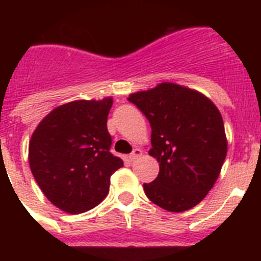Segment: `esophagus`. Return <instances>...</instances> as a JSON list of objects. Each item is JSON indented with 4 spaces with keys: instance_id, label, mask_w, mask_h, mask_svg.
Segmentation results:
<instances>
[{
    "instance_id": "esophagus-1",
    "label": "esophagus",
    "mask_w": 261,
    "mask_h": 261,
    "mask_svg": "<svg viewBox=\"0 0 261 261\" xmlns=\"http://www.w3.org/2000/svg\"><path fill=\"white\" fill-rule=\"evenodd\" d=\"M141 154H142L141 149H138V147H136V149H133L132 153L129 154V159H130V161H136V159H137L138 156L141 155Z\"/></svg>"
}]
</instances>
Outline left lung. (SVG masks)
<instances>
[{
  "label": "left lung",
  "mask_w": 261,
  "mask_h": 261,
  "mask_svg": "<svg viewBox=\"0 0 261 261\" xmlns=\"http://www.w3.org/2000/svg\"><path fill=\"white\" fill-rule=\"evenodd\" d=\"M151 126L150 155L159 174L144 183L150 201L168 212L188 211L212 190L227 153L220 111L206 96L175 84L129 95Z\"/></svg>",
  "instance_id": "left-lung-1"
}]
</instances>
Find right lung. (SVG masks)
<instances>
[{"label": "right lung", "instance_id": "1", "mask_svg": "<svg viewBox=\"0 0 261 261\" xmlns=\"http://www.w3.org/2000/svg\"><path fill=\"white\" fill-rule=\"evenodd\" d=\"M111 107L112 98L66 103L41 120L32 135L31 172L61 211L75 214L95 208L110 191L111 175L124 166L110 151Z\"/></svg>", "mask_w": 261, "mask_h": 261}]
</instances>
